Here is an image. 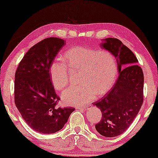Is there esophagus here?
I'll return each instance as SVG.
<instances>
[{
	"mask_svg": "<svg viewBox=\"0 0 158 158\" xmlns=\"http://www.w3.org/2000/svg\"><path fill=\"white\" fill-rule=\"evenodd\" d=\"M88 107L87 106H79L77 107V109H80V110H82V111H85V110H87L88 109Z\"/></svg>",
	"mask_w": 158,
	"mask_h": 158,
	"instance_id": "obj_1",
	"label": "esophagus"
}]
</instances>
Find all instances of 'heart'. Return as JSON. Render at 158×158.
<instances>
[{
	"label": "heart",
	"instance_id": "b5f03b06",
	"mask_svg": "<svg viewBox=\"0 0 158 158\" xmlns=\"http://www.w3.org/2000/svg\"><path fill=\"white\" fill-rule=\"evenodd\" d=\"M69 68L81 69L79 85L68 88L62 94L64 104L83 106L96 95L106 94L113 86L117 75L116 58L108 50L97 51L84 47H74L64 53ZM54 88L62 90L68 83V68L65 63L55 61L49 68Z\"/></svg>",
	"mask_w": 158,
	"mask_h": 158
}]
</instances>
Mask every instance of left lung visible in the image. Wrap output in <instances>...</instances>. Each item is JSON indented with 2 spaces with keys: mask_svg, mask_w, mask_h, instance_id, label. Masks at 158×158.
Returning a JSON list of instances; mask_svg holds the SVG:
<instances>
[{
  "mask_svg": "<svg viewBox=\"0 0 158 158\" xmlns=\"http://www.w3.org/2000/svg\"><path fill=\"white\" fill-rule=\"evenodd\" d=\"M101 47L113 54L118 77L111 90L94 103L102 112L96 129L103 137L124 132L137 116L143 103L144 75L138 60L128 47L116 38L103 39Z\"/></svg>",
  "mask_w": 158,
  "mask_h": 158,
  "instance_id": "left-lung-1",
  "label": "left lung"
}]
</instances>
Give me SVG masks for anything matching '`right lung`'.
<instances>
[{
    "mask_svg": "<svg viewBox=\"0 0 158 158\" xmlns=\"http://www.w3.org/2000/svg\"><path fill=\"white\" fill-rule=\"evenodd\" d=\"M64 41L44 39L25 54L15 74V103L34 131L53 134L63 128L74 108L57 107L60 97L52 84L49 68Z\"/></svg>",
    "mask_w": 158,
    "mask_h": 158,
    "instance_id": "1",
    "label": "right lung"
}]
</instances>
